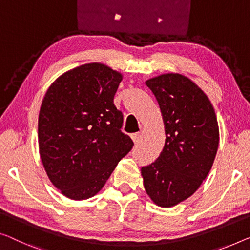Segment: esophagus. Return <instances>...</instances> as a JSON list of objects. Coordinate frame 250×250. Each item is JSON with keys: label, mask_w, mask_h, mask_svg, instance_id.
Returning a JSON list of instances; mask_svg holds the SVG:
<instances>
[{"label": "esophagus", "mask_w": 250, "mask_h": 250, "mask_svg": "<svg viewBox=\"0 0 250 250\" xmlns=\"http://www.w3.org/2000/svg\"><path fill=\"white\" fill-rule=\"evenodd\" d=\"M131 138H132L133 143H135V144H139V141H140V139H141V133H139V132L132 133Z\"/></svg>", "instance_id": "esophagus-1"}]
</instances>
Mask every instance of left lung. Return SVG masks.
<instances>
[{"label":"left lung","instance_id":"left-lung-1","mask_svg":"<svg viewBox=\"0 0 250 250\" xmlns=\"http://www.w3.org/2000/svg\"><path fill=\"white\" fill-rule=\"evenodd\" d=\"M146 85L158 102L166 139L141 175L150 199L170 208L191 196L210 172L219 146L217 115L202 89L181 74H164Z\"/></svg>","mask_w":250,"mask_h":250}]
</instances>
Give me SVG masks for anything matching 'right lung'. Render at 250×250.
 Listing matches in <instances>:
<instances>
[{
	"instance_id": "1",
	"label": "right lung",
	"mask_w": 250,
	"mask_h": 250,
	"mask_svg": "<svg viewBox=\"0 0 250 250\" xmlns=\"http://www.w3.org/2000/svg\"><path fill=\"white\" fill-rule=\"evenodd\" d=\"M121 81L110 67L85 64L58 77L42 100L40 157L51 183L69 199L94 196L132 149L113 103Z\"/></svg>"
}]
</instances>
